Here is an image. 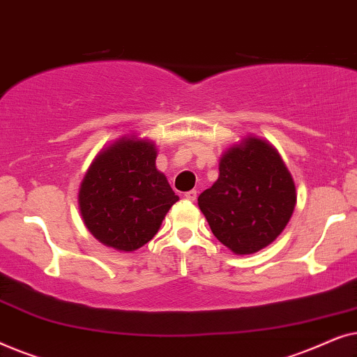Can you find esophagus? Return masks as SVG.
<instances>
[{"label":"esophagus","mask_w":357,"mask_h":357,"mask_svg":"<svg viewBox=\"0 0 357 357\" xmlns=\"http://www.w3.org/2000/svg\"><path fill=\"white\" fill-rule=\"evenodd\" d=\"M197 197H198L197 190H190V192L185 193V198L190 199V202H195V199H197Z\"/></svg>","instance_id":"34e87169"}]
</instances>
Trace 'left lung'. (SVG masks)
<instances>
[{"label": "left lung", "mask_w": 357, "mask_h": 357, "mask_svg": "<svg viewBox=\"0 0 357 357\" xmlns=\"http://www.w3.org/2000/svg\"><path fill=\"white\" fill-rule=\"evenodd\" d=\"M296 185L268 141L247 136L219 160V177L198 197L214 237L236 255H250L275 241L296 206Z\"/></svg>", "instance_id": "1"}]
</instances>
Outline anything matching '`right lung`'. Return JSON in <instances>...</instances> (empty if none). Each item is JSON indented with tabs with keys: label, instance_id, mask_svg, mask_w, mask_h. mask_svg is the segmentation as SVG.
<instances>
[{
	"label": "right lung",
	"instance_id": "1",
	"mask_svg": "<svg viewBox=\"0 0 357 357\" xmlns=\"http://www.w3.org/2000/svg\"><path fill=\"white\" fill-rule=\"evenodd\" d=\"M158 151L149 139L123 136L96 155L81 182L79 211L100 243L135 252L158 234L178 197L155 169Z\"/></svg>",
	"mask_w": 357,
	"mask_h": 357
}]
</instances>
